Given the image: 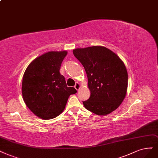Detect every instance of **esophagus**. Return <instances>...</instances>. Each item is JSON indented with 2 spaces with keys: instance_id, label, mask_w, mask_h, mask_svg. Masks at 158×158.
Here are the masks:
<instances>
[{
  "instance_id": "1",
  "label": "esophagus",
  "mask_w": 158,
  "mask_h": 158,
  "mask_svg": "<svg viewBox=\"0 0 158 158\" xmlns=\"http://www.w3.org/2000/svg\"><path fill=\"white\" fill-rule=\"evenodd\" d=\"M80 88H81L80 84L79 83H78V82L76 83V84H75V85H74V88L78 91V90H79V89H80Z\"/></svg>"
}]
</instances>
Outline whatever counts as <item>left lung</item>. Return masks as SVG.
I'll use <instances>...</instances> for the list:
<instances>
[{
  "label": "left lung",
  "mask_w": 158,
  "mask_h": 158,
  "mask_svg": "<svg viewBox=\"0 0 158 158\" xmlns=\"http://www.w3.org/2000/svg\"><path fill=\"white\" fill-rule=\"evenodd\" d=\"M73 52L88 77L91 95L83 102L85 108L99 116L116 110L126 97L128 85L127 71L122 59L101 46L77 48Z\"/></svg>",
  "instance_id": "left-lung-1"
}]
</instances>
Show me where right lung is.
Returning a JSON list of instances; mask_svg holds the SVG:
<instances>
[{"mask_svg": "<svg viewBox=\"0 0 158 158\" xmlns=\"http://www.w3.org/2000/svg\"><path fill=\"white\" fill-rule=\"evenodd\" d=\"M67 51H50L36 57L27 67L22 80V96L27 106L43 119L56 118L63 112L70 95L77 93L67 87L59 73Z\"/></svg>", "mask_w": 158, "mask_h": 158, "instance_id": "add662e5", "label": "right lung"}]
</instances>
